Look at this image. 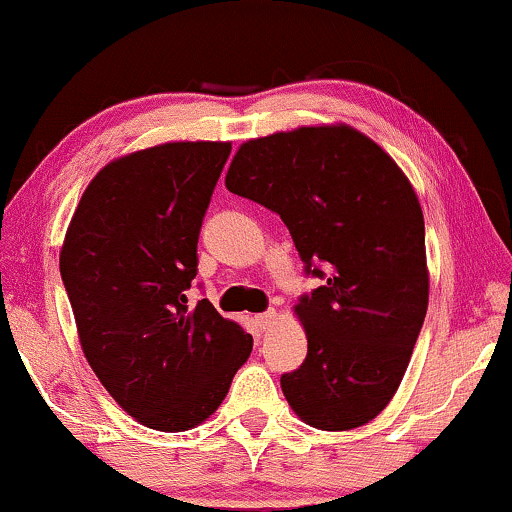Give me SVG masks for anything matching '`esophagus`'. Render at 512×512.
Returning <instances> with one entry per match:
<instances>
[{"mask_svg":"<svg viewBox=\"0 0 512 512\" xmlns=\"http://www.w3.org/2000/svg\"><path fill=\"white\" fill-rule=\"evenodd\" d=\"M255 321H257V326L262 328V331H271V328L276 326V312H274V309H269V312L257 314Z\"/></svg>","mask_w":512,"mask_h":512,"instance_id":"obj_1","label":"esophagus"}]
</instances>
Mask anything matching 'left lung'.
I'll list each match as a JSON object with an SVG mask.
<instances>
[{
    "instance_id": "1",
    "label": "left lung",
    "mask_w": 512,
    "mask_h": 512,
    "mask_svg": "<svg viewBox=\"0 0 512 512\" xmlns=\"http://www.w3.org/2000/svg\"><path fill=\"white\" fill-rule=\"evenodd\" d=\"M224 184L281 215L304 271L323 278L295 304L307 359L281 375L290 409L319 430L366 425L397 392L428 312L411 181L359 129L321 125L245 141Z\"/></svg>"
}]
</instances>
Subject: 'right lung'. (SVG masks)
<instances>
[{
	"label": "right lung",
	"instance_id": "add662e5",
	"mask_svg": "<svg viewBox=\"0 0 512 512\" xmlns=\"http://www.w3.org/2000/svg\"><path fill=\"white\" fill-rule=\"evenodd\" d=\"M229 153V141H172L122 155L89 181L66 231L61 278L84 357L146 428L210 418L252 352L210 300H186Z\"/></svg>",
	"mask_w": 512,
	"mask_h": 512
}]
</instances>
